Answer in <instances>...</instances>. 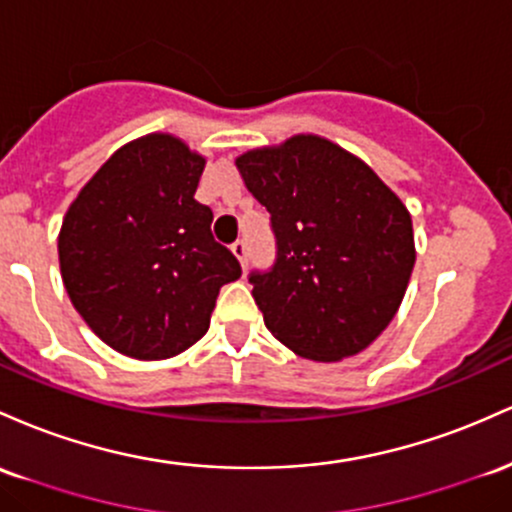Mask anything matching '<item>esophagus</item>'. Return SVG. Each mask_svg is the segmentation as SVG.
<instances>
[{"label": "esophagus", "mask_w": 512, "mask_h": 512, "mask_svg": "<svg viewBox=\"0 0 512 512\" xmlns=\"http://www.w3.org/2000/svg\"><path fill=\"white\" fill-rule=\"evenodd\" d=\"M232 254L239 258V263L241 266H246V256H249V246H246V241L244 239H237L232 244Z\"/></svg>", "instance_id": "34e87169"}]
</instances>
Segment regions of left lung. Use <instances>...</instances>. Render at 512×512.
<instances>
[{
    "instance_id": "left-lung-1",
    "label": "left lung",
    "mask_w": 512,
    "mask_h": 512,
    "mask_svg": "<svg viewBox=\"0 0 512 512\" xmlns=\"http://www.w3.org/2000/svg\"><path fill=\"white\" fill-rule=\"evenodd\" d=\"M237 169L271 212L278 246L273 266L249 275L268 331L319 363L365 350L394 319L416 263L399 195L319 135L251 149Z\"/></svg>"
}]
</instances>
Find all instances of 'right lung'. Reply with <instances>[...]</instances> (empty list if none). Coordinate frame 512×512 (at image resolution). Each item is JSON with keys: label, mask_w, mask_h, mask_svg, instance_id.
<instances>
[{"label": "right lung", "mask_w": 512, "mask_h": 512, "mask_svg": "<svg viewBox=\"0 0 512 512\" xmlns=\"http://www.w3.org/2000/svg\"><path fill=\"white\" fill-rule=\"evenodd\" d=\"M205 157L152 132L91 176L57 237L67 295L89 329L137 360L174 358L205 336L220 287L241 275L195 200Z\"/></svg>", "instance_id": "add662e5"}]
</instances>
